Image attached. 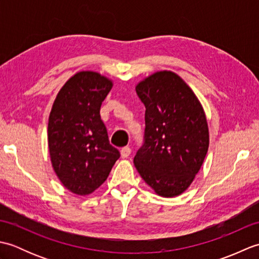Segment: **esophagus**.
Here are the masks:
<instances>
[{
    "mask_svg": "<svg viewBox=\"0 0 259 259\" xmlns=\"http://www.w3.org/2000/svg\"><path fill=\"white\" fill-rule=\"evenodd\" d=\"M131 153V149L129 147H124L121 149V157L122 158H128Z\"/></svg>",
    "mask_w": 259,
    "mask_h": 259,
    "instance_id": "obj_1",
    "label": "esophagus"
}]
</instances>
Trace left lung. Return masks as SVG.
Instances as JSON below:
<instances>
[{"label":"left lung","mask_w":259,"mask_h":259,"mask_svg":"<svg viewBox=\"0 0 259 259\" xmlns=\"http://www.w3.org/2000/svg\"><path fill=\"white\" fill-rule=\"evenodd\" d=\"M136 91L146 107V128L135 166L159 196H178L190 186L207 155L205 112L195 93L171 71L148 76Z\"/></svg>","instance_id":"8db88e82"}]
</instances>
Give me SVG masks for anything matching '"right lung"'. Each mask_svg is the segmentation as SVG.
Here are the masks:
<instances>
[{
  "label": "right lung",
  "instance_id": "add662e5",
  "mask_svg": "<svg viewBox=\"0 0 259 259\" xmlns=\"http://www.w3.org/2000/svg\"><path fill=\"white\" fill-rule=\"evenodd\" d=\"M111 88L106 76L82 71L67 81L53 103L48 124L51 162L73 194L85 196L99 188L120 158L100 117Z\"/></svg>",
  "mask_w": 259,
  "mask_h": 259
}]
</instances>
